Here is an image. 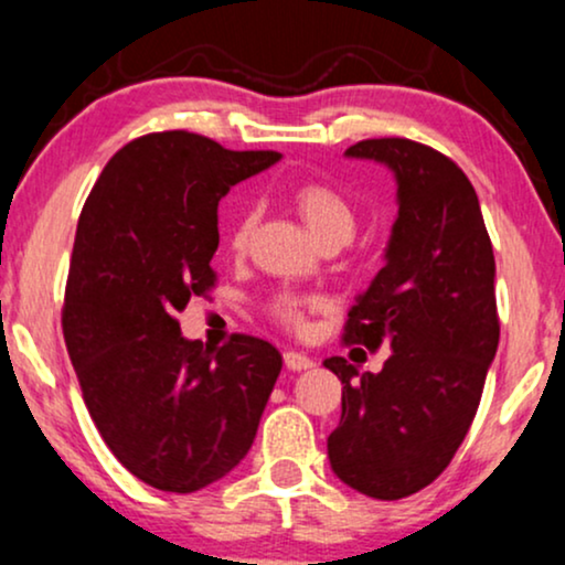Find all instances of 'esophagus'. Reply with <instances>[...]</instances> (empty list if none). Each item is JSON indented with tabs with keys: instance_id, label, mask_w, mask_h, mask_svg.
Returning a JSON list of instances; mask_svg holds the SVG:
<instances>
[{
	"instance_id": "esophagus-1",
	"label": "esophagus",
	"mask_w": 565,
	"mask_h": 565,
	"mask_svg": "<svg viewBox=\"0 0 565 565\" xmlns=\"http://www.w3.org/2000/svg\"><path fill=\"white\" fill-rule=\"evenodd\" d=\"M285 367L294 370V373H301V370L315 367V360L307 354H301V351H285Z\"/></svg>"
}]
</instances>
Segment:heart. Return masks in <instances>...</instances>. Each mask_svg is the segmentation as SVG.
Wrapping results in <instances>:
<instances>
[{
    "mask_svg": "<svg viewBox=\"0 0 565 565\" xmlns=\"http://www.w3.org/2000/svg\"><path fill=\"white\" fill-rule=\"evenodd\" d=\"M294 205L301 214L311 235L320 243H349L356 232V209L354 203L343 195L341 190L333 188L328 182H301L294 190ZM256 227V209L254 205H245L241 214L235 216L230 227V248L235 254H243L248 248L250 235ZM311 301L296 296H280L275 301V317L288 328H301L303 315Z\"/></svg>",
    "mask_w": 565,
    "mask_h": 565,
    "instance_id": "b5f03b06",
    "label": "heart"
}]
</instances>
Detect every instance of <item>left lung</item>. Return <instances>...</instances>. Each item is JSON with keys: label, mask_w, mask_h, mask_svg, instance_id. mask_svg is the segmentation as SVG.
Segmentation results:
<instances>
[{"label": "left lung", "mask_w": 565, "mask_h": 565, "mask_svg": "<svg viewBox=\"0 0 565 565\" xmlns=\"http://www.w3.org/2000/svg\"><path fill=\"white\" fill-rule=\"evenodd\" d=\"M347 156L394 171L399 214L386 264L343 328L347 343L391 354L381 373L324 360L343 383L328 457L356 492L402 500L439 479L479 409L500 343L494 250L473 184L439 150L383 137Z\"/></svg>", "instance_id": "left-lung-1"}]
</instances>
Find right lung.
<instances>
[{
	"instance_id": "obj_1",
	"label": "right lung",
	"mask_w": 565,
	"mask_h": 565,
	"mask_svg": "<svg viewBox=\"0 0 565 565\" xmlns=\"http://www.w3.org/2000/svg\"><path fill=\"white\" fill-rule=\"evenodd\" d=\"M280 158L158 131L110 158L78 216L65 347L103 441L161 492H198L248 455L282 370L269 341L203 349L174 317L216 282L218 201Z\"/></svg>"
}]
</instances>
